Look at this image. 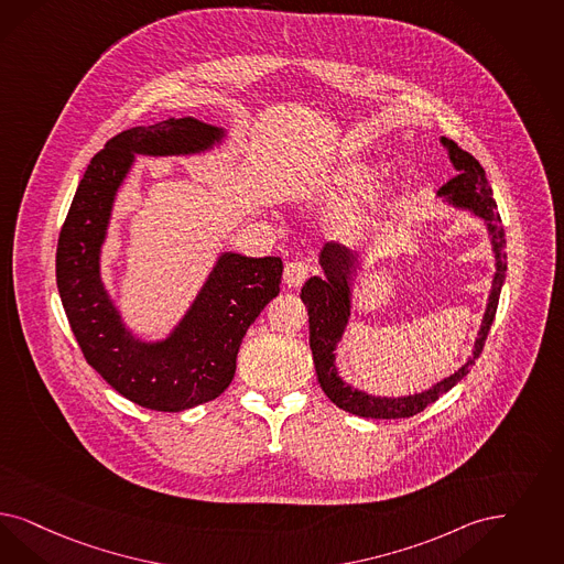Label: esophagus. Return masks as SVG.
<instances>
[{
	"mask_svg": "<svg viewBox=\"0 0 564 564\" xmlns=\"http://www.w3.org/2000/svg\"><path fill=\"white\" fill-rule=\"evenodd\" d=\"M312 271H314V267H312L311 262L293 260V262H290V264L285 267V274H283L285 285H288V288H300V285L308 279V274H311Z\"/></svg>",
	"mask_w": 564,
	"mask_h": 564,
	"instance_id": "obj_1",
	"label": "esophagus"
}]
</instances>
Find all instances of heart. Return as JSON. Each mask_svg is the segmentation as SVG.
<instances>
[{"label": "heart", "mask_w": 564, "mask_h": 564, "mask_svg": "<svg viewBox=\"0 0 564 564\" xmlns=\"http://www.w3.org/2000/svg\"><path fill=\"white\" fill-rule=\"evenodd\" d=\"M381 178V171L369 160H341L325 169L318 183L337 195H350V199L333 214L330 231L339 237H360L386 214L388 202L383 195L370 194Z\"/></svg>", "instance_id": "1"}]
</instances>
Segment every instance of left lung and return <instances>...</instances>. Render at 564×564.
<instances>
[{"mask_svg": "<svg viewBox=\"0 0 564 564\" xmlns=\"http://www.w3.org/2000/svg\"><path fill=\"white\" fill-rule=\"evenodd\" d=\"M440 141L446 148L449 162L454 164L458 175L449 178L437 195L444 197V202L449 206L468 210L486 223L491 252L496 258V274L491 281V292L487 297L481 329L477 333L473 354L468 356L465 365L454 370V375H449L421 393L388 398V395H370L362 389L351 388L350 383H346L337 372L335 350L350 321L351 283L362 267V258L358 250H348L346 246H339V243H327L318 253V264L325 272V276H311L302 288L300 297L308 308L312 360H314L318 383L335 406L351 412L356 416L406 419L427 409L429 404H433L440 395H444L468 375V370L484 351L487 333L498 311V300H500L506 279V234L502 218L498 214V204L491 197V187L487 183L484 166L468 152L460 150L458 143H454L452 139L442 137Z\"/></svg>", "mask_w": 564, "mask_h": 564, "instance_id": "1", "label": "left lung"}]
</instances>
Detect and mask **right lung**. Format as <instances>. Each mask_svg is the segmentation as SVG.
I'll use <instances>...</instances> for the list:
<instances>
[{
	"label": "right lung",
	"mask_w": 564,
	"mask_h": 564,
	"mask_svg": "<svg viewBox=\"0 0 564 564\" xmlns=\"http://www.w3.org/2000/svg\"><path fill=\"white\" fill-rule=\"evenodd\" d=\"M225 135V129L194 117L118 133L91 158L59 231L56 281L83 356L106 383L143 409L181 412L218 398L234 381L246 330L279 295L281 258L223 252L171 335L145 341L124 327L104 288L101 246L135 155L202 154Z\"/></svg>",
	"instance_id": "obj_1"
}]
</instances>
